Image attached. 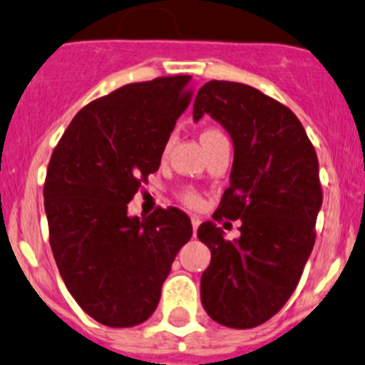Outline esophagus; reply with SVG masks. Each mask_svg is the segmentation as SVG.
<instances>
[{
  "label": "esophagus",
  "mask_w": 365,
  "mask_h": 365,
  "mask_svg": "<svg viewBox=\"0 0 365 365\" xmlns=\"http://www.w3.org/2000/svg\"><path fill=\"white\" fill-rule=\"evenodd\" d=\"M191 225H193V235H197L198 227H200V217H198V216H191Z\"/></svg>",
  "instance_id": "34e87169"
}]
</instances>
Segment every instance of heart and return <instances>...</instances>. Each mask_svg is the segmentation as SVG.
Listing matches in <instances>:
<instances>
[{
	"label": "heart",
	"instance_id": "obj_1",
	"mask_svg": "<svg viewBox=\"0 0 365 365\" xmlns=\"http://www.w3.org/2000/svg\"><path fill=\"white\" fill-rule=\"evenodd\" d=\"M221 137H225V133L221 130H217V128H214V126L205 128V130L202 131V135H200L202 144H205V142H210V140H216V138H221ZM181 198H182L184 204L190 205V207H198V205L202 204L200 195H198L195 190H190V187L182 191Z\"/></svg>",
	"mask_w": 365,
	"mask_h": 365
}]
</instances>
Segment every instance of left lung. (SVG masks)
I'll return each mask as SVG.
<instances>
[{
  "label": "left lung",
  "instance_id": "left-lung-1",
  "mask_svg": "<svg viewBox=\"0 0 365 365\" xmlns=\"http://www.w3.org/2000/svg\"><path fill=\"white\" fill-rule=\"evenodd\" d=\"M204 114L227 128L235 148L230 186L212 217L242 225L237 240L212 221L198 227L210 250L202 306L221 325L253 329L287 304L313 251L323 200L318 156L294 112L251 86L204 84L193 119Z\"/></svg>",
  "mask_w": 365,
  "mask_h": 365
}]
</instances>
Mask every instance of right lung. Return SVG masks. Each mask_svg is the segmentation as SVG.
<instances>
[{
  "instance_id": "right-lung-1",
  "label": "right lung",
  "mask_w": 365,
  "mask_h": 365,
  "mask_svg": "<svg viewBox=\"0 0 365 365\" xmlns=\"http://www.w3.org/2000/svg\"><path fill=\"white\" fill-rule=\"evenodd\" d=\"M190 75L133 82L77 112L48 161L43 184L56 265L78 306L101 325L133 327L193 228L178 207L128 216L142 182L160 168L175 121L190 105Z\"/></svg>"
}]
</instances>
